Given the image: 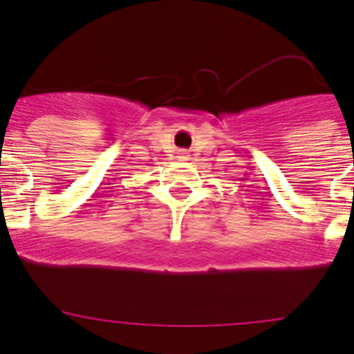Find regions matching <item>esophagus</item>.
Listing matches in <instances>:
<instances>
[{"instance_id": "34e87169", "label": "esophagus", "mask_w": 354, "mask_h": 354, "mask_svg": "<svg viewBox=\"0 0 354 354\" xmlns=\"http://www.w3.org/2000/svg\"><path fill=\"white\" fill-rule=\"evenodd\" d=\"M179 159H183V161H187V159H189V154H187L186 150H180V152H179Z\"/></svg>"}]
</instances>
